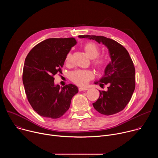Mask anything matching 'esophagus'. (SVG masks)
I'll return each instance as SVG.
<instances>
[{
  "label": "esophagus",
  "instance_id": "1",
  "mask_svg": "<svg viewBox=\"0 0 158 158\" xmlns=\"http://www.w3.org/2000/svg\"><path fill=\"white\" fill-rule=\"evenodd\" d=\"M88 89L87 87H79V91H87Z\"/></svg>",
  "mask_w": 158,
  "mask_h": 158
}]
</instances>
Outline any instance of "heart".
Masks as SVG:
<instances>
[{
    "label": "heart",
    "mask_w": 158,
    "mask_h": 158,
    "mask_svg": "<svg viewBox=\"0 0 158 158\" xmlns=\"http://www.w3.org/2000/svg\"><path fill=\"white\" fill-rule=\"evenodd\" d=\"M84 49L87 56L93 59V65L98 70L104 68L107 64V59L104 57H98L100 53V48L96 43L88 42L84 46ZM67 64L71 62V54L68 53L66 56ZM94 77V73L89 69H77L70 73V79L76 84L81 86L85 85L89 81Z\"/></svg>",
    "instance_id": "1"
}]
</instances>
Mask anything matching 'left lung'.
Wrapping results in <instances>:
<instances>
[{
  "label": "left lung",
  "mask_w": 158,
  "mask_h": 158,
  "mask_svg": "<svg viewBox=\"0 0 158 158\" xmlns=\"http://www.w3.org/2000/svg\"><path fill=\"white\" fill-rule=\"evenodd\" d=\"M93 39L107 48L111 62L106 66L104 75L94 82L107 91H99V98L93 104L99 113L110 116L123 110L131 99L135 89V68L129 52L121 44L111 39L99 35H79Z\"/></svg>",
  "instance_id": "1"
}]
</instances>
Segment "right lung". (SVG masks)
<instances>
[{
    "instance_id": "right-lung-1",
    "label": "right lung",
    "mask_w": 158,
    "mask_h": 158,
    "mask_svg": "<svg viewBox=\"0 0 158 158\" xmlns=\"http://www.w3.org/2000/svg\"><path fill=\"white\" fill-rule=\"evenodd\" d=\"M77 42L73 37L50 38L37 44L27 54L22 81L31 106L40 116L51 119L62 116L78 93L76 85L60 87L54 76L62 73L66 56Z\"/></svg>"
}]
</instances>
